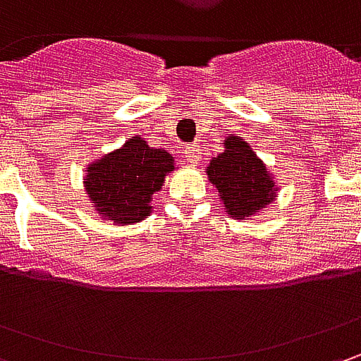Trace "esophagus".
I'll use <instances>...</instances> for the list:
<instances>
[{
	"label": "esophagus",
	"mask_w": 361,
	"mask_h": 361,
	"mask_svg": "<svg viewBox=\"0 0 361 361\" xmlns=\"http://www.w3.org/2000/svg\"><path fill=\"white\" fill-rule=\"evenodd\" d=\"M185 160H187L188 164H199V160H201V148H199V145H188L185 148Z\"/></svg>",
	"instance_id": "34e87169"
}]
</instances>
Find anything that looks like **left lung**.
Here are the masks:
<instances>
[{
    "mask_svg": "<svg viewBox=\"0 0 361 361\" xmlns=\"http://www.w3.org/2000/svg\"><path fill=\"white\" fill-rule=\"evenodd\" d=\"M207 178L219 192L225 215L245 221L265 211L277 197V180L267 164L257 157L249 142L229 134L223 140V152L204 169Z\"/></svg>",
    "mask_w": 361,
    "mask_h": 361,
    "instance_id": "1",
    "label": "left lung"
}]
</instances>
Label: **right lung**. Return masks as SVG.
<instances>
[{"label":"right lung","instance_id":"obj_1","mask_svg":"<svg viewBox=\"0 0 361 361\" xmlns=\"http://www.w3.org/2000/svg\"><path fill=\"white\" fill-rule=\"evenodd\" d=\"M174 169L173 154L136 134L116 150L92 160L82 183L96 215L124 227L152 213V197Z\"/></svg>","mask_w":361,"mask_h":361}]
</instances>
